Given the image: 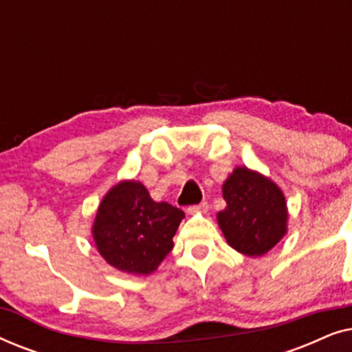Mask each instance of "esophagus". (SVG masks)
Listing matches in <instances>:
<instances>
[{"label": "esophagus", "mask_w": 352, "mask_h": 352, "mask_svg": "<svg viewBox=\"0 0 352 352\" xmlns=\"http://www.w3.org/2000/svg\"><path fill=\"white\" fill-rule=\"evenodd\" d=\"M208 211V204L206 201H201L200 205H194L187 208V213L189 214H195V213H206Z\"/></svg>", "instance_id": "obj_1"}]
</instances>
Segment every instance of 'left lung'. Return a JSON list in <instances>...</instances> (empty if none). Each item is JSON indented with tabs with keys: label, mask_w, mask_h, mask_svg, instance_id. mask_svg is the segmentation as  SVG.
Segmentation results:
<instances>
[{
	"label": "left lung",
	"mask_w": 352,
	"mask_h": 352,
	"mask_svg": "<svg viewBox=\"0 0 352 352\" xmlns=\"http://www.w3.org/2000/svg\"><path fill=\"white\" fill-rule=\"evenodd\" d=\"M226 208L216 214L229 247L258 258L272 250L288 230L285 195L271 177L237 166L223 184Z\"/></svg>",
	"instance_id": "8db88e82"
}]
</instances>
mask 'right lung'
Segmentation results:
<instances>
[{
    "label": "right lung",
    "instance_id": "add662e5",
    "mask_svg": "<svg viewBox=\"0 0 352 352\" xmlns=\"http://www.w3.org/2000/svg\"><path fill=\"white\" fill-rule=\"evenodd\" d=\"M184 218L176 206L153 201L141 181L124 179L102 197L91 232L110 266L148 276L173 250V237Z\"/></svg>",
    "mask_w": 352,
    "mask_h": 352
}]
</instances>
